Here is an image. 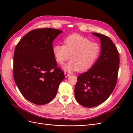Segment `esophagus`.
Segmentation results:
<instances>
[{
  "instance_id": "obj_1",
  "label": "esophagus",
  "mask_w": 133,
  "mask_h": 133,
  "mask_svg": "<svg viewBox=\"0 0 133 133\" xmlns=\"http://www.w3.org/2000/svg\"><path fill=\"white\" fill-rule=\"evenodd\" d=\"M64 75H65V78H68V77H69V76H70V74H69L66 73H64Z\"/></svg>"
}]
</instances>
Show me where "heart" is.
<instances>
[{
  "instance_id": "obj_1",
  "label": "heart",
  "mask_w": 133,
  "mask_h": 133,
  "mask_svg": "<svg viewBox=\"0 0 133 133\" xmlns=\"http://www.w3.org/2000/svg\"><path fill=\"white\" fill-rule=\"evenodd\" d=\"M64 45L56 44L53 47V53L56 61L63 65L66 60L71 61L63 66L67 72L78 70H89L97 62L101 53V46L95 42L78 34L68 36L64 41Z\"/></svg>"
}]
</instances>
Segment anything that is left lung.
<instances>
[{
    "label": "left lung",
    "instance_id": "left-lung-1",
    "mask_svg": "<svg viewBox=\"0 0 133 133\" xmlns=\"http://www.w3.org/2000/svg\"><path fill=\"white\" fill-rule=\"evenodd\" d=\"M100 38L101 53L91 69L78 76L74 93L83 107L92 108L102 104L109 97L116 84L119 66L118 51L107 36L92 33Z\"/></svg>",
    "mask_w": 133,
    "mask_h": 133
}]
</instances>
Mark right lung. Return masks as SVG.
<instances>
[{
    "instance_id": "obj_1",
    "label": "right lung",
    "mask_w": 133,
    "mask_h": 133,
    "mask_svg": "<svg viewBox=\"0 0 133 133\" xmlns=\"http://www.w3.org/2000/svg\"><path fill=\"white\" fill-rule=\"evenodd\" d=\"M63 31L53 28L33 30L19 41L14 55L15 84L28 101L39 105L49 103L65 78L57 68L53 42Z\"/></svg>"
}]
</instances>
